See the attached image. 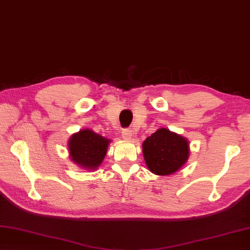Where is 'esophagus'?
<instances>
[{
	"instance_id": "34e87169",
	"label": "esophagus",
	"mask_w": 250,
	"mask_h": 250,
	"mask_svg": "<svg viewBox=\"0 0 250 250\" xmlns=\"http://www.w3.org/2000/svg\"><path fill=\"white\" fill-rule=\"evenodd\" d=\"M122 138L126 141H130L132 139V132L129 129H125L122 130Z\"/></svg>"
}]
</instances>
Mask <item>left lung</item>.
<instances>
[{"label": "left lung", "mask_w": 250, "mask_h": 250, "mask_svg": "<svg viewBox=\"0 0 250 250\" xmlns=\"http://www.w3.org/2000/svg\"><path fill=\"white\" fill-rule=\"evenodd\" d=\"M145 164L150 172L170 175L177 172L189 157V142L187 138L160 128L146 139L143 144Z\"/></svg>", "instance_id": "obj_1"}]
</instances>
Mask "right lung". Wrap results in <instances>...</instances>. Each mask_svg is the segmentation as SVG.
Instances as JSON below:
<instances>
[{
  "instance_id": "obj_1",
  "label": "right lung",
  "mask_w": 250,
  "mask_h": 250,
  "mask_svg": "<svg viewBox=\"0 0 250 250\" xmlns=\"http://www.w3.org/2000/svg\"><path fill=\"white\" fill-rule=\"evenodd\" d=\"M110 140L90 129H82L73 133L67 143L70 159L84 170L95 171L107 154Z\"/></svg>"
}]
</instances>
